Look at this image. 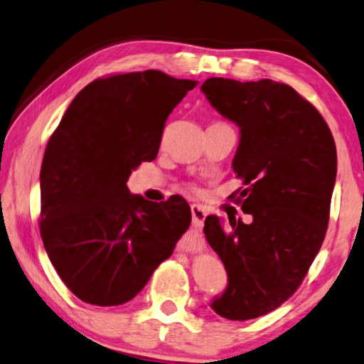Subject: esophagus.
Segmentation results:
<instances>
[{
	"label": "esophagus",
	"instance_id": "1",
	"mask_svg": "<svg viewBox=\"0 0 364 364\" xmlns=\"http://www.w3.org/2000/svg\"><path fill=\"white\" fill-rule=\"evenodd\" d=\"M206 209L201 205H192V218H193V228L196 232H201L203 227H205V219H206Z\"/></svg>",
	"mask_w": 364,
	"mask_h": 364
}]
</instances>
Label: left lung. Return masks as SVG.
I'll use <instances>...</instances> for the list:
<instances>
[{
    "label": "left lung",
    "instance_id": "1",
    "mask_svg": "<svg viewBox=\"0 0 364 364\" xmlns=\"http://www.w3.org/2000/svg\"><path fill=\"white\" fill-rule=\"evenodd\" d=\"M215 110L240 127L233 171L250 224L208 215L205 235L228 284L211 309L233 321L278 309L307 275L328 230L337 174L336 144L320 112L273 80L209 78L201 86Z\"/></svg>",
    "mask_w": 364,
    "mask_h": 364
}]
</instances>
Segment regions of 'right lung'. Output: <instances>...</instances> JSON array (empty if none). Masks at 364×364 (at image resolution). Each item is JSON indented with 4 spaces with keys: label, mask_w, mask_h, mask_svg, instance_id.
<instances>
[{
    "label": "right lung",
    "mask_w": 364,
    "mask_h": 364,
    "mask_svg": "<svg viewBox=\"0 0 364 364\" xmlns=\"http://www.w3.org/2000/svg\"><path fill=\"white\" fill-rule=\"evenodd\" d=\"M193 80L158 70L113 75L76 94L44 151L40 232L50 264L82 302H129L192 222L181 196L132 195V169L158 155L164 123Z\"/></svg>",
    "instance_id": "right-lung-1"
}]
</instances>
